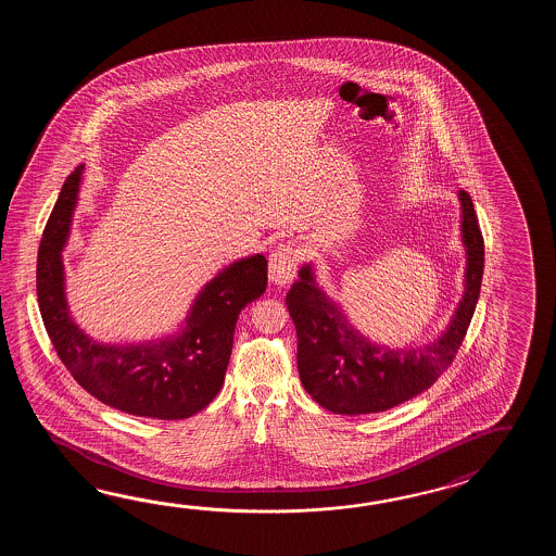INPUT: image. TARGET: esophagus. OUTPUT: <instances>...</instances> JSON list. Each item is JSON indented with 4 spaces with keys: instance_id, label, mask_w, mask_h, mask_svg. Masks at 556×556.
Returning <instances> with one entry per match:
<instances>
[{
    "instance_id": "1",
    "label": "esophagus",
    "mask_w": 556,
    "mask_h": 556,
    "mask_svg": "<svg viewBox=\"0 0 556 556\" xmlns=\"http://www.w3.org/2000/svg\"><path fill=\"white\" fill-rule=\"evenodd\" d=\"M295 266L298 264H295L294 250L286 247V244L278 247V250L270 256V262H268L270 280L276 286H286V283L292 282L294 280Z\"/></svg>"
}]
</instances>
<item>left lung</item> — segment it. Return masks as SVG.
<instances>
[{
	"instance_id": "obj_1",
	"label": "left lung",
	"mask_w": 556,
	"mask_h": 556,
	"mask_svg": "<svg viewBox=\"0 0 556 556\" xmlns=\"http://www.w3.org/2000/svg\"><path fill=\"white\" fill-rule=\"evenodd\" d=\"M465 290L450 326L424 348L371 342L343 316L304 264L286 294L298 336V371L312 400L331 414H379L431 388L462 348L481 292L484 244L471 197L459 190Z\"/></svg>"
}]
</instances>
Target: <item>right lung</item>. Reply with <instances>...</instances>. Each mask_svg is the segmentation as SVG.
<instances>
[{
	"instance_id": "obj_1",
	"label": "right lung",
	"mask_w": 556,
	"mask_h": 556,
	"mask_svg": "<svg viewBox=\"0 0 556 556\" xmlns=\"http://www.w3.org/2000/svg\"><path fill=\"white\" fill-rule=\"evenodd\" d=\"M84 168L77 166L65 180L37 252V302L49 340L73 379L113 409L166 421L199 414L225 383L238 314L266 292L268 262L254 254L223 268L202 286L175 336L97 342L73 321L61 254Z\"/></svg>"
}]
</instances>
